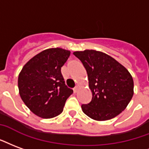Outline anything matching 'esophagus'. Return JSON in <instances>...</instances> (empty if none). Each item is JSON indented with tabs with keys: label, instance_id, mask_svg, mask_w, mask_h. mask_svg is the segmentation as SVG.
Returning a JSON list of instances; mask_svg holds the SVG:
<instances>
[{
	"label": "esophagus",
	"instance_id": "34e87169",
	"mask_svg": "<svg viewBox=\"0 0 149 149\" xmlns=\"http://www.w3.org/2000/svg\"><path fill=\"white\" fill-rule=\"evenodd\" d=\"M78 89H79V87H78V86H76L74 88H73V91H74V93H77V92Z\"/></svg>",
	"mask_w": 149,
	"mask_h": 149
}]
</instances>
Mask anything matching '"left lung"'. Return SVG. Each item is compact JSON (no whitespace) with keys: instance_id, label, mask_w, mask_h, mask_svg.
Returning <instances> with one entry per match:
<instances>
[{"instance_id":"1","label":"left lung","mask_w":149,"mask_h":149,"mask_svg":"<svg viewBox=\"0 0 149 149\" xmlns=\"http://www.w3.org/2000/svg\"><path fill=\"white\" fill-rule=\"evenodd\" d=\"M88 77L91 101L81 106L89 118L96 121L113 118L124 111L133 95V80L124 66L105 53L94 49L76 51Z\"/></svg>"}]
</instances>
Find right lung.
I'll return each mask as SVG.
<instances>
[{"label": "right lung", "instance_id": "add662e5", "mask_svg": "<svg viewBox=\"0 0 149 149\" xmlns=\"http://www.w3.org/2000/svg\"><path fill=\"white\" fill-rule=\"evenodd\" d=\"M70 51L62 48L45 49L24 65L18 77L19 95L35 115L52 118L63 111L66 100L73 91L61 72Z\"/></svg>", "mask_w": 149, "mask_h": 149}]
</instances>
